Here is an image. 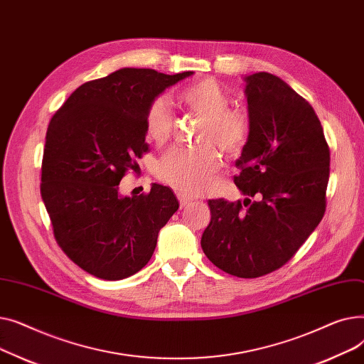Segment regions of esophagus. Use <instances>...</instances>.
I'll list each match as a JSON object with an SVG mask.
<instances>
[{
  "mask_svg": "<svg viewBox=\"0 0 364 364\" xmlns=\"http://www.w3.org/2000/svg\"><path fill=\"white\" fill-rule=\"evenodd\" d=\"M177 198H178V202H180V206H181V208H186L187 205H190V203L193 202L192 199L187 198V196H186V195H183V193H178V195H177Z\"/></svg>",
  "mask_w": 364,
  "mask_h": 364,
  "instance_id": "esophagus-1",
  "label": "esophagus"
}]
</instances>
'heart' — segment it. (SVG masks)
<instances>
[{
    "instance_id": "1",
    "label": "heart",
    "mask_w": 364,
    "mask_h": 364,
    "mask_svg": "<svg viewBox=\"0 0 364 364\" xmlns=\"http://www.w3.org/2000/svg\"><path fill=\"white\" fill-rule=\"evenodd\" d=\"M180 102L205 119L200 143H215L227 156H236L250 137V119L239 109H230V97L213 78H202L184 87ZM146 132L156 144H165L174 129V114L165 95L147 107ZM220 169L218 151L209 144L198 149H174L158 162L156 176L184 195H199Z\"/></svg>"
}]
</instances>
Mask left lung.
<instances>
[{"instance_id": "1", "label": "left lung", "mask_w": 364, "mask_h": 364, "mask_svg": "<svg viewBox=\"0 0 364 364\" xmlns=\"http://www.w3.org/2000/svg\"><path fill=\"white\" fill-rule=\"evenodd\" d=\"M250 137L236 161L243 203L213 199L202 250L223 272L254 279L288 262L326 211L331 151L311 105L279 76L245 78Z\"/></svg>"}]
</instances>
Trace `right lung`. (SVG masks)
I'll return each mask as SVG.
<instances>
[{
  "label": "right lung",
  "instance_id": "add662e5",
  "mask_svg": "<svg viewBox=\"0 0 364 364\" xmlns=\"http://www.w3.org/2000/svg\"><path fill=\"white\" fill-rule=\"evenodd\" d=\"M190 75L119 69L76 88L48 124L41 196L57 243L95 277L121 280L140 272L178 209L166 186L153 183L147 195L129 198L119 183L149 150V105Z\"/></svg>",
  "mask_w": 364,
  "mask_h": 364
}]
</instances>
